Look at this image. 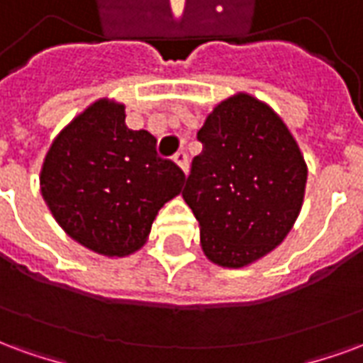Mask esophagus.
I'll list each match as a JSON object with an SVG mask.
<instances>
[{"label": "esophagus", "instance_id": "obj_1", "mask_svg": "<svg viewBox=\"0 0 363 363\" xmlns=\"http://www.w3.org/2000/svg\"><path fill=\"white\" fill-rule=\"evenodd\" d=\"M173 161L177 163V165L181 167V171L184 174H189V155L184 153V151H181V153H177L173 157Z\"/></svg>", "mask_w": 363, "mask_h": 363}]
</instances>
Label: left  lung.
I'll use <instances>...</instances> for the list:
<instances>
[{
    "label": "left lung",
    "instance_id": "1",
    "mask_svg": "<svg viewBox=\"0 0 363 363\" xmlns=\"http://www.w3.org/2000/svg\"><path fill=\"white\" fill-rule=\"evenodd\" d=\"M184 202L196 216L213 264L243 268L274 251L301 212L307 163L270 104L235 93L213 106L198 132Z\"/></svg>",
    "mask_w": 363,
    "mask_h": 363
}]
</instances>
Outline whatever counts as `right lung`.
<instances>
[{
    "label": "right lung",
    "instance_id": "obj_1",
    "mask_svg": "<svg viewBox=\"0 0 363 363\" xmlns=\"http://www.w3.org/2000/svg\"><path fill=\"white\" fill-rule=\"evenodd\" d=\"M126 106L99 99L60 132L44 157L40 192L58 225L103 257L140 251L184 173L157 157L147 130L126 126Z\"/></svg>",
    "mask_w": 363,
    "mask_h": 363
}]
</instances>
